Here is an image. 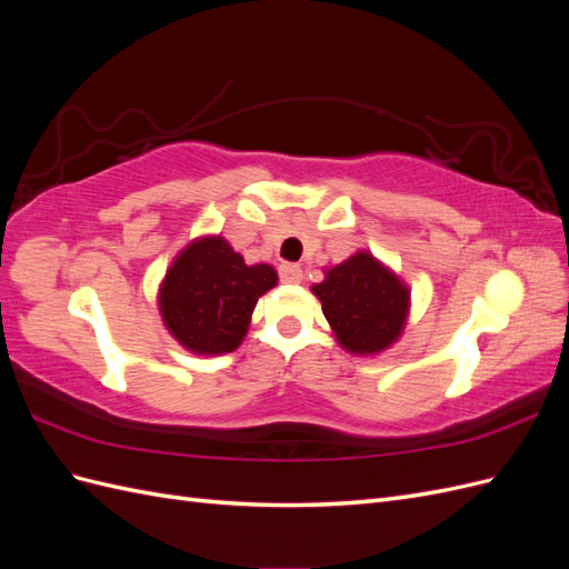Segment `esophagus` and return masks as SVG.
Returning a JSON list of instances; mask_svg holds the SVG:
<instances>
[{
    "instance_id": "1",
    "label": "esophagus",
    "mask_w": 569,
    "mask_h": 569,
    "mask_svg": "<svg viewBox=\"0 0 569 569\" xmlns=\"http://www.w3.org/2000/svg\"><path fill=\"white\" fill-rule=\"evenodd\" d=\"M280 278H282V282H301L303 270L297 263H284V266H280Z\"/></svg>"
}]
</instances>
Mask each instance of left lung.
<instances>
[{
  "label": "left lung",
  "instance_id": "8db88e82",
  "mask_svg": "<svg viewBox=\"0 0 569 569\" xmlns=\"http://www.w3.org/2000/svg\"><path fill=\"white\" fill-rule=\"evenodd\" d=\"M311 291L343 351L377 356L401 339L410 289L370 251L360 249L347 261L325 268V280Z\"/></svg>",
  "mask_w": 569,
  "mask_h": 569
}]
</instances>
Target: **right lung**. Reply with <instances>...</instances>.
Wrapping results in <instances>:
<instances>
[{
  "label": "right lung",
  "instance_id": "1",
  "mask_svg": "<svg viewBox=\"0 0 569 569\" xmlns=\"http://www.w3.org/2000/svg\"><path fill=\"white\" fill-rule=\"evenodd\" d=\"M274 284L272 266H247L226 237H197L166 270L157 297L161 320L187 351L230 353L244 341L258 299Z\"/></svg>",
  "mask_w": 569,
  "mask_h": 569
}]
</instances>
